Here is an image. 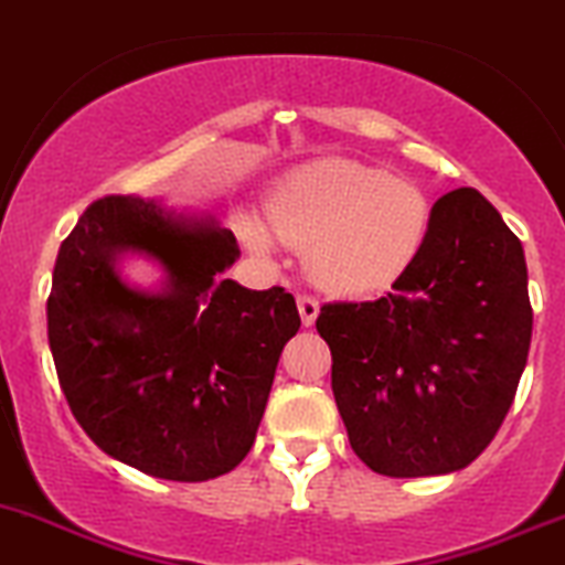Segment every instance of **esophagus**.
<instances>
[{
	"instance_id": "obj_1",
	"label": "esophagus",
	"mask_w": 565,
	"mask_h": 565,
	"mask_svg": "<svg viewBox=\"0 0 565 565\" xmlns=\"http://www.w3.org/2000/svg\"><path fill=\"white\" fill-rule=\"evenodd\" d=\"M298 311H300V320H303V326H315L317 315H320V303H317L311 295H300L298 298Z\"/></svg>"
}]
</instances>
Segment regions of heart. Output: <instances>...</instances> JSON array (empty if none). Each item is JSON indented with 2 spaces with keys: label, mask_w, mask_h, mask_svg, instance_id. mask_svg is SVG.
I'll list each match as a JSON object with an SVG mask.
<instances>
[{
  "label": "heart",
  "mask_w": 565,
  "mask_h": 565,
  "mask_svg": "<svg viewBox=\"0 0 565 565\" xmlns=\"http://www.w3.org/2000/svg\"><path fill=\"white\" fill-rule=\"evenodd\" d=\"M273 228L292 248H309V273L337 295L381 292L397 281L430 232V201L383 168L326 157L298 168L267 204ZM256 254L270 250L259 223L245 226Z\"/></svg>",
  "instance_id": "heart-1"
}]
</instances>
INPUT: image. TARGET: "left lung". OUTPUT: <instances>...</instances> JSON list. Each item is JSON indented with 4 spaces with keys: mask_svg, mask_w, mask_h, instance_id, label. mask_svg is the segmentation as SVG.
<instances>
[{
    "mask_svg": "<svg viewBox=\"0 0 565 565\" xmlns=\"http://www.w3.org/2000/svg\"><path fill=\"white\" fill-rule=\"evenodd\" d=\"M317 331L355 456L386 478L458 472L491 445L527 364L522 243L478 190H452L392 292L326 303Z\"/></svg>",
    "mask_w": 565,
    "mask_h": 565,
    "instance_id": "8db88e82",
    "label": "left lung"
}]
</instances>
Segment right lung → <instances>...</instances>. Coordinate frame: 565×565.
Masks as SVG:
<instances>
[{"label": "right lung", "mask_w": 565, "mask_h": 565, "mask_svg": "<svg viewBox=\"0 0 565 565\" xmlns=\"http://www.w3.org/2000/svg\"><path fill=\"white\" fill-rule=\"evenodd\" d=\"M124 253L157 260L163 289L129 288L117 273ZM237 256L212 217L135 195L93 201L63 239L49 348L71 414L109 458L201 483L248 456L300 315L287 289L226 278Z\"/></svg>", "instance_id": "right-lung-1"}]
</instances>
